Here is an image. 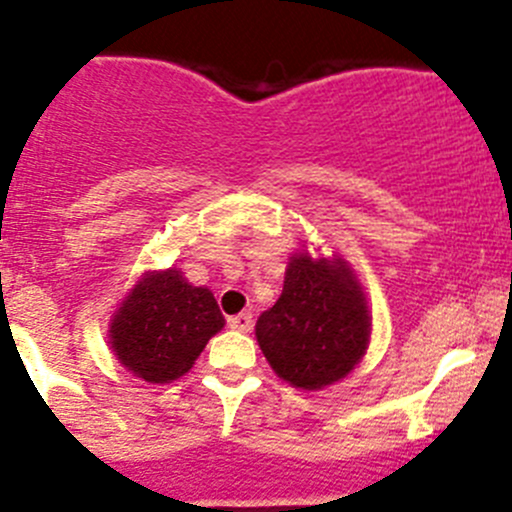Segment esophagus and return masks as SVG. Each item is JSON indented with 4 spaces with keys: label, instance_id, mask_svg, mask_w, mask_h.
<instances>
[{
    "label": "esophagus",
    "instance_id": "esophagus-1",
    "mask_svg": "<svg viewBox=\"0 0 512 512\" xmlns=\"http://www.w3.org/2000/svg\"><path fill=\"white\" fill-rule=\"evenodd\" d=\"M227 325L237 332H250L252 325H255V320H252L250 312H240V315L230 317V320H227Z\"/></svg>",
    "mask_w": 512,
    "mask_h": 512
}]
</instances>
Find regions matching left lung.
<instances>
[{"mask_svg": "<svg viewBox=\"0 0 512 512\" xmlns=\"http://www.w3.org/2000/svg\"><path fill=\"white\" fill-rule=\"evenodd\" d=\"M365 292L342 257H290L282 295L255 325L272 370L302 390L342 380L370 345Z\"/></svg>", "mask_w": 512, "mask_h": 512, "instance_id": "obj_1", "label": "left lung"}]
</instances>
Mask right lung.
<instances>
[{
  "instance_id": "right-lung-1",
  "label": "right lung",
  "mask_w": 512,
  "mask_h": 512,
  "mask_svg": "<svg viewBox=\"0 0 512 512\" xmlns=\"http://www.w3.org/2000/svg\"><path fill=\"white\" fill-rule=\"evenodd\" d=\"M225 327L215 295L170 267L145 272L109 325L114 355L135 377L165 385L185 375L207 340Z\"/></svg>"
}]
</instances>
